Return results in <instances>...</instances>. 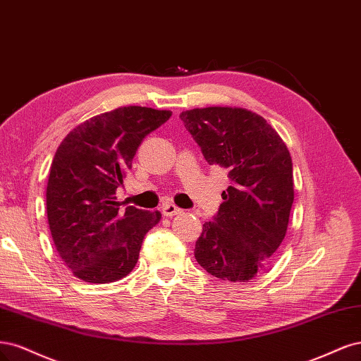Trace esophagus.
Instances as JSON below:
<instances>
[{"instance_id":"34e87169","label":"esophagus","mask_w":361,"mask_h":361,"mask_svg":"<svg viewBox=\"0 0 361 361\" xmlns=\"http://www.w3.org/2000/svg\"><path fill=\"white\" fill-rule=\"evenodd\" d=\"M161 213H164V216L166 217H172V216H177V214H181V208L176 207L173 204H165L164 207H161Z\"/></svg>"}]
</instances>
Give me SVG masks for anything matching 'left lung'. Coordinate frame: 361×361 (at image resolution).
<instances>
[{
  "mask_svg": "<svg viewBox=\"0 0 361 361\" xmlns=\"http://www.w3.org/2000/svg\"><path fill=\"white\" fill-rule=\"evenodd\" d=\"M180 118L208 165L225 168L231 181L202 226L195 258L222 281H250L286 234L294 202L289 151L269 123L246 109L197 108Z\"/></svg>",
  "mask_w": 361,
  "mask_h": 361,
  "instance_id": "1",
  "label": "left lung"
}]
</instances>
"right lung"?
<instances>
[{"label": "right lung", "instance_id": "add662e5", "mask_svg": "<svg viewBox=\"0 0 361 361\" xmlns=\"http://www.w3.org/2000/svg\"><path fill=\"white\" fill-rule=\"evenodd\" d=\"M171 111L124 106L96 115L68 133L54 156L46 212L55 247L80 281L109 283L129 274L160 213L117 201L123 177L144 137Z\"/></svg>", "mask_w": 361, "mask_h": 361}]
</instances>
